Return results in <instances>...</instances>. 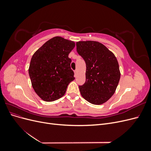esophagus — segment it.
<instances>
[{"label": "esophagus", "instance_id": "1", "mask_svg": "<svg viewBox=\"0 0 151 151\" xmlns=\"http://www.w3.org/2000/svg\"><path fill=\"white\" fill-rule=\"evenodd\" d=\"M77 71L76 70H74V76H75V77L77 76Z\"/></svg>", "mask_w": 151, "mask_h": 151}]
</instances>
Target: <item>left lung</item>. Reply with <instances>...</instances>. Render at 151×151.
Listing matches in <instances>:
<instances>
[{"label":"left lung","instance_id":"8db88e82","mask_svg":"<svg viewBox=\"0 0 151 151\" xmlns=\"http://www.w3.org/2000/svg\"><path fill=\"white\" fill-rule=\"evenodd\" d=\"M77 52L86 64V82L79 86L81 94L93 104L106 103L115 93L120 79L119 65L115 55L95 41L76 43Z\"/></svg>","mask_w":151,"mask_h":151}]
</instances>
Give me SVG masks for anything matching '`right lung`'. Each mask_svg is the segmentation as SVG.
Returning a JSON list of instances; mask_svg holds the SVG:
<instances>
[{
    "label": "right lung",
    "mask_w": 151,
    "mask_h": 151,
    "mask_svg": "<svg viewBox=\"0 0 151 151\" xmlns=\"http://www.w3.org/2000/svg\"><path fill=\"white\" fill-rule=\"evenodd\" d=\"M72 41L55 36L45 42L32 56L29 75L35 93L43 101L62 98L75 79L68 54L75 47Z\"/></svg>",
    "instance_id": "right-lung-1"
}]
</instances>
